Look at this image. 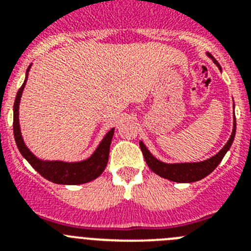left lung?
Returning <instances> with one entry per match:
<instances>
[{
  "instance_id": "8db88e82",
  "label": "left lung",
  "mask_w": 251,
  "mask_h": 251,
  "mask_svg": "<svg viewBox=\"0 0 251 251\" xmlns=\"http://www.w3.org/2000/svg\"><path fill=\"white\" fill-rule=\"evenodd\" d=\"M210 56H211V55H210ZM212 60L215 61V64H217V61L214 57H212ZM217 65H219V64H217ZM219 68H220V66H219ZM235 132H236V121H234V129H232L231 137H230V139L227 141V143L224 146L223 150L217 153V154H215L214 157H211V158L206 159V161L203 162H197V163H177V165H167V163H163V162L154 158L142 142H139V147H141V151L142 153H143V157H145L146 162H147L148 167H150L154 174L163 177V178L174 181V182H195V181H200L201 178H203V177H206L207 175L211 174L212 171L219 166V163L223 161L226 152H227L229 148L231 147L232 141H234L235 138Z\"/></svg>"
}]
</instances>
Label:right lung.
<instances>
[{
    "label": "right lung",
    "instance_id": "obj_1",
    "mask_svg": "<svg viewBox=\"0 0 251 251\" xmlns=\"http://www.w3.org/2000/svg\"><path fill=\"white\" fill-rule=\"evenodd\" d=\"M30 69V68H28ZM27 69V72H28ZM27 80V76H26ZM25 83L22 84L19 89L13 104V136L15 141L19 147L20 152L30 163L35 170L39 172L43 177L51 181L54 183H60V185H80V183H86L97 178L103 174L105 170L106 163H108V157H109V147L110 142L113 138L114 129H110L106 133V136L101 141L99 147L94 152L90 158L83 162H76V163H65V162H43L37 159L36 157L27 150L24 141H22L21 132H20L19 124V103L21 98L22 90L25 88Z\"/></svg>",
    "mask_w": 251,
    "mask_h": 251
}]
</instances>
